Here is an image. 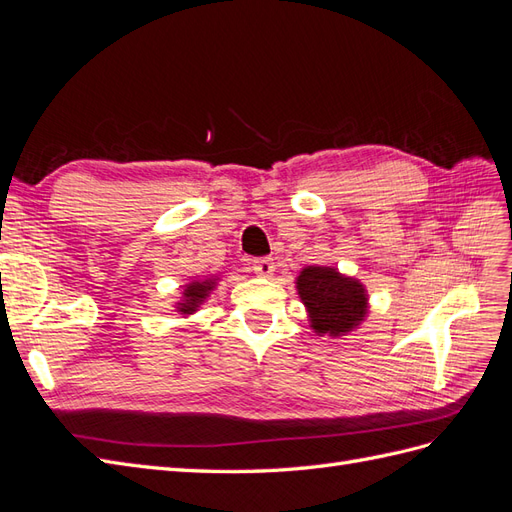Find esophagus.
Masks as SVG:
<instances>
[{
	"label": "esophagus",
	"instance_id": "obj_1",
	"mask_svg": "<svg viewBox=\"0 0 512 512\" xmlns=\"http://www.w3.org/2000/svg\"><path fill=\"white\" fill-rule=\"evenodd\" d=\"M252 269L260 277H271L275 273V262L271 258H256L252 262Z\"/></svg>",
	"mask_w": 512,
	"mask_h": 512
}]
</instances>
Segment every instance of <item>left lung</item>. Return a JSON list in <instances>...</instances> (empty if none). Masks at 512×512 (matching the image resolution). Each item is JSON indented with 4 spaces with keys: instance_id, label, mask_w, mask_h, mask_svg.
<instances>
[{
    "instance_id": "left-lung-1",
    "label": "left lung",
    "mask_w": 512,
    "mask_h": 512,
    "mask_svg": "<svg viewBox=\"0 0 512 512\" xmlns=\"http://www.w3.org/2000/svg\"><path fill=\"white\" fill-rule=\"evenodd\" d=\"M297 290L316 333L344 335L367 314L363 284L337 269L305 267L297 277Z\"/></svg>"
}]
</instances>
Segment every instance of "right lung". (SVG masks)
<instances>
[{
    "label": "right lung",
    "instance_id": "add662e5",
    "mask_svg": "<svg viewBox=\"0 0 512 512\" xmlns=\"http://www.w3.org/2000/svg\"><path fill=\"white\" fill-rule=\"evenodd\" d=\"M215 286V280H203V282H192L188 284V288H185L183 292V303H179V312L181 314H192L196 312V307L203 303L207 299V294L213 290Z\"/></svg>",
    "mask_w": 512,
    "mask_h": 512
}]
</instances>
